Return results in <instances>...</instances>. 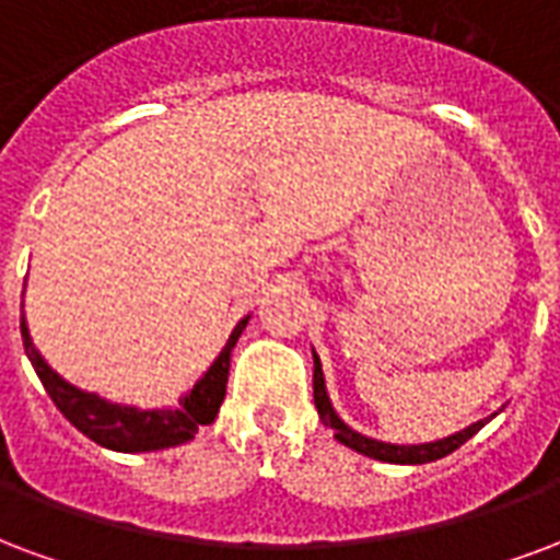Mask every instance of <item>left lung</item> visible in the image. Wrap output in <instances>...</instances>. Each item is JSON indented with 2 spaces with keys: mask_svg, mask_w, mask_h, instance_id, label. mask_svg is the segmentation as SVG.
Masks as SVG:
<instances>
[{
  "mask_svg": "<svg viewBox=\"0 0 560 560\" xmlns=\"http://www.w3.org/2000/svg\"><path fill=\"white\" fill-rule=\"evenodd\" d=\"M313 399H316V409H319V418L325 427L334 430V439L352 451L364 453L370 459H382V463H394V465H423V463H435L442 459L447 453H453L456 447H463L471 435H475L487 420H477L471 427L465 430L453 432L447 439H439V442H427V444H390V442H378V439H370V435H361L358 430H352L346 420L334 411L328 397V387H325V375H322V361L319 354L313 352Z\"/></svg>",
  "mask_w": 560,
  "mask_h": 560,
  "instance_id": "obj_1",
  "label": "left lung"
}]
</instances>
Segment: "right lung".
<instances>
[{"mask_svg":"<svg viewBox=\"0 0 560 560\" xmlns=\"http://www.w3.org/2000/svg\"><path fill=\"white\" fill-rule=\"evenodd\" d=\"M247 319H241L230 340L223 346V352L214 358V364L208 366L206 375L196 382L185 397L178 399V406L170 409H137V406H121V402H109V399L89 394L83 387L65 382L62 375L56 373L28 337L26 316H20V334H23V349H26L28 361L38 373L40 385L50 394L56 409L62 411L65 418L71 420L77 430L89 435L92 442L118 453H149L163 451V447H175L194 439L199 427H208L218 418L220 402L226 397V378H230V361L232 349L238 342L241 330L247 328Z\"/></svg>","mask_w":560,"mask_h":560,"instance_id":"1","label":"right lung"}]
</instances>
